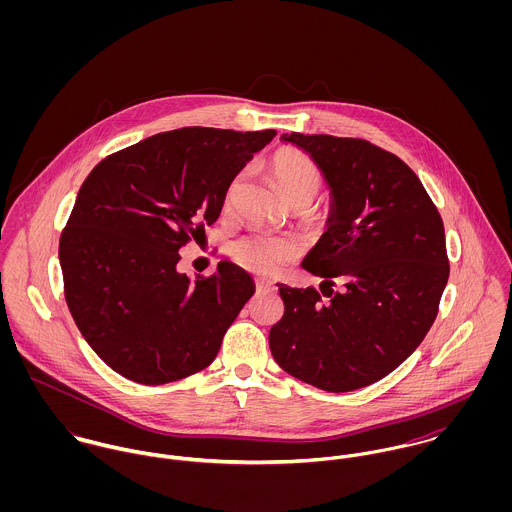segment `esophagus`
I'll list each match as a JSON object with an SVG mask.
<instances>
[{
  "label": "esophagus",
  "instance_id": "esophagus-1",
  "mask_svg": "<svg viewBox=\"0 0 512 512\" xmlns=\"http://www.w3.org/2000/svg\"><path fill=\"white\" fill-rule=\"evenodd\" d=\"M272 290V284L266 282V280H256V292L266 293Z\"/></svg>",
  "mask_w": 512,
  "mask_h": 512
}]
</instances>
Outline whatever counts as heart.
<instances>
[{
    "label": "heart",
    "mask_w": 512,
    "mask_h": 512,
    "mask_svg": "<svg viewBox=\"0 0 512 512\" xmlns=\"http://www.w3.org/2000/svg\"><path fill=\"white\" fill-rule=\"evenodd\" d=\"M270 169L272 175L276 179V185L282 193V197L290 203V205H303L307 207L319 193L321 187V175L319 169L315 167V163L295 151V149H282L278 151L272 161H270ZM242 173L236 175L226 193H224V205L230 207L240 185H242ZM292 250L286 242L276 240V238H268V236H248L238 240L232 246V256L234 260L244 266L250 272L256 274H274L280 270V266L290 258Z\"/></svg>",
    "instance_id": "b5f03b06"
}]
</instances>
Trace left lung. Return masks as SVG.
I'll use <instances>...</instances> for the list:
<instances>
[{
  "instance_id": "left-lung-1",
  "label": "left lung",
  "mask_w": 512,
  "mask_h": 512,
  "mask_svg": "<svg viewBox=\"0 0 512 512\" xmlns=\"http://www.w3.org/2000/svg\"><path fill=\"white\" fill-rule=\"evenodd\" d=\"M280 140L305 151L329 187L325 232L301 262L328 299L278 284L284 317L270 329L272 357L315 388H365L402 365L438 315L449 278L443 222L394 153L325 134Z\"/></svg>"
}]
</instances>
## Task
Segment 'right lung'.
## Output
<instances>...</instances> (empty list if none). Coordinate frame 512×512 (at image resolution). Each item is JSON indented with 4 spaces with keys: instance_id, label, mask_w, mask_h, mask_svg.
I'll return each mask as SVG.
<instances>
[{
    "instance_id": "obj_1",
    "label": "right lung",
    "mask_w": 512,
    "mask_h": 512,
    "mask_svg": "<svg viewBox=\"0 0 512 512\" xmlns=\"http://www.w3.org/2000/svg\"><path fill=\"white\" fill-rule=\"evenodd\" d=\"M274 130L181 128L102 159L82 183L59 260L74 323L118 374L167 384L211 365L254 280L222 260L177 272L179 248L219 219L230 181Z\"/></svg>"
}]
</instances>
